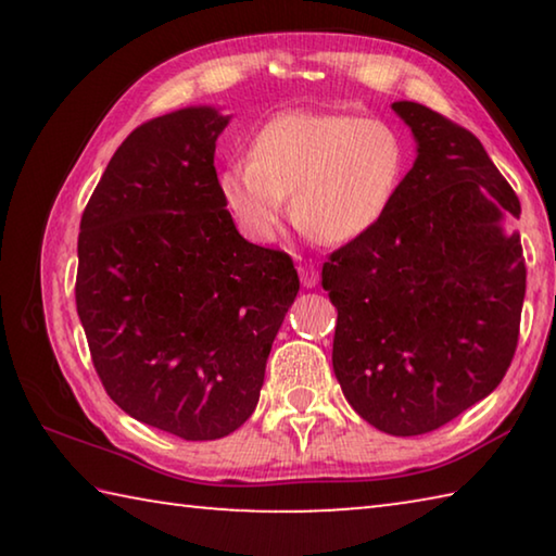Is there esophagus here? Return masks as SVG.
Listing matches in <instances>:
<instances>
[{"mask_svg":"<svg viewBox=\"0 0 556 556\" xmlns=\"http://www.w3.org/2000/svg\"><path fill=\"white\" fill-rule=\"evenodd\" d=\"M299 279L304 289H314L318 285V269L314 265H299Z\"/></svg>","mask_w":556,"mask_h":556,"instance_id":"34e87169","label":"esophagus"}]
</instances>
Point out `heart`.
Instances as JSON below:
<instances>
[{"mask_svg":"<svg viewBox=\"0 0 556 556\" xmlns=\"http://www.w3.org/2000/svg\"><path fill=\"white\" fill-rule=\"evenodd\" d=\"M404 166L407 144L388 122L291 110L257 131L250 159L220 168L218 191L250 240L277 238L291 195L299 225L324 242L345 244L388 215Z\"/></svg>","mask_w":556,"mask_h":556,"instance_id":"obj_1","label":"heart"}]
</instances>
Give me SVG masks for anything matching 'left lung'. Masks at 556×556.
<instances>
[{
  "mask_svg": "<svg viewBox=\"0 0 556 556\" xmlns=\"http://www.w3.org/2000/svg\"><path fill=\"white\" fill-rule=\"evenodd\" d=\"M417 159L390 211L324 265L338 308L333 372L375 429L417 437L488 397L515 355L520 218L483 144L419 102H392Z\"/></svg>",
  "mask_w": 556,
  "mask_h": 556,
  "instance_id": "8db88e82",
  "label": "left lung"
}]
</instances>
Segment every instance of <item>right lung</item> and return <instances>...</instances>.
<instances>
[{
    "instance_id": "right-lung-1",
    "label": "right lung",
    "mask_w": 556,
    "mask_h": 556,
    "mask_svg": "<svg viewBox=\"0 0 556 556\" xmlns=\"http://www.w3.org/2000/svg\"><path fill=\"white\" fill-rule=\"evenodd\" d=\"M230 125L191 105L137 127L80 220L75 304L115 404L186 441L255 412L299 291L289 255L242 238L225 211L215 142Z\"/></svg>"
}]
</instances>
